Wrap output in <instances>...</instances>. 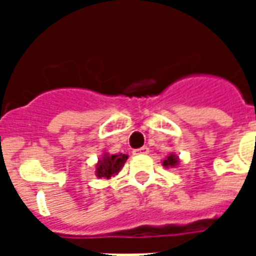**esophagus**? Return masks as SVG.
Wrapping results in <instances>:
<instances>
[{
	"mask_svg": "<svg viewBox=\"0 0 256 256\" xmlns=\"http://www.w3.org/2000/svg\"><path fill=\"white\" fill-rule=\"evenodd\" d=\"M134 152H136V154H142V155H145V154H148V152H150V148H148V146H142V148L136 150Z\"/></svg>",
	"mask_w": 256,
	"mask_h": 256,
	"instance_id": "esophagus-1",
	"label": "esophagus"
}]
</instances>
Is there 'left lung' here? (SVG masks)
<instances>
[{
	"mask_svg": "<svg viewBox=\"0 0 256 256\" xmlns=\"http://www.w3.org/2000/svg\"><path fill=\"white\" fill-rule=\"evenodd\" d=\"M178 164H180V158L176 154H170L163 160V166L164 167H177Z\"/></svg>",
	"mask_w": 256,
	"mask_h": 256,
	"instance_id": "left-lung-1",
	"label": "left lung"
}]
</instances>
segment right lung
Returning a JSON list of instances; mask_svg holds the SVG:
<instances>
[{
  "mask_svg": "<svg viewBox=\"0 0 256 256\" xmlns=\"http://www.w3.org/2000/svg\"><path fill=\"white\" fill-rule=\"evenodd\" d=\"M128 158V156L124 154L110 155V154L104 152L96 164V177L110 180L114 176H116L118 172H120V168L124 166Z\"/></svg>",
  "mask_w": 256,
  "mask_h": 256,
  "instance_id": "add662e5",
  "label": "right lung"
}]
</instances>
